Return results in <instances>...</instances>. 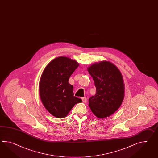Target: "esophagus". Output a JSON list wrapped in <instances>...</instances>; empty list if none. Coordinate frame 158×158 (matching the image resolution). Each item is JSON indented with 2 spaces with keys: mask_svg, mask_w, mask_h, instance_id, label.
I'll return each mask as SVG.
<instances>
[{
  "mask_svg": "<svg viewBox=\"0 0 158 158\" xmlns=\"http://www.w3.org/2000/svg\"><path fill=\"white\" fill-rule=\"evenodd\" d=\"M81 99L83 103H86L87 102V98L86 97H83L81 98Z\"/></svg>",
  "mask_w": 158,
  "mask_h": 158,
  "instance_id": "obj_1",
  "label": "esophagus"
}]
</instances>
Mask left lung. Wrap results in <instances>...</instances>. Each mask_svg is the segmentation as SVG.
I'll return each instance as SVG.
<instances>
[{"mask_svg": "<svg viewBox=\"0 0 158 158\" xmlns=\"http://www.w3.org/2000/svg\"><path fill=\"white\" fill-rule=\"evenodd\" d=\"M96 87L95 96L89 98V106L99 119L112 115L124 97V83L119 69L108 61L94 63L87 68Z\"/></svg>", "mask_w": 158, "mask_h": 158, "instance_id": "8db88e82", "label": "left lung"}]
</instances>
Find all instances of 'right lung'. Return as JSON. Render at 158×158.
<instances>
[{
    "mask_svg": "<svg viewBox=\"0 0 158 158\" xmlns=\"http://www.w3.org/2000/svg\"><path fill=\"white\" fill-rule=\"evenodd\" d=\"M75 60L59 56L51 60L43 70L39 85V95L43 106L57 118H64L75 104L82 102L73 96L70 76L79 66Z\"/></svg>",
    "mask_w": 158,
    "mask_h": 158,
    "instance_id": "add662e5",
    "label": "right lung"
}]
</instances>
